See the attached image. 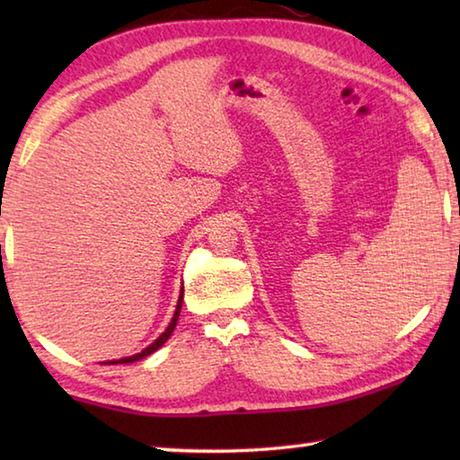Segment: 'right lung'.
Returning a JSON list of instances; mask_svg holds the SVG:
<instances>
[{"instance_id":"add662e5","label":"right lung","mask_w":460,"mask_h":460,"mask_svg":"<svg viewBox=\"0 0 460 460\" xmlns=\"http://www.w3.org/2000/svg\"><path fill=\"white\" fill-rule=\"evenodd\" d=\"M181 308H182V294H181V298H178V305H176V310H174V316H172V321H170V324H168V329L160 334L158 339H155L150 347L147 349H144L142 353H137V355H134V357H123V359H119V361H109V365H115V363H134V361H139V359H144V357H147V355H152L154 351H158V349L164 345V342L170 339V334H172V331H174V326H176V323H178V316H181Z\"/></svg>"}]
</instances>
